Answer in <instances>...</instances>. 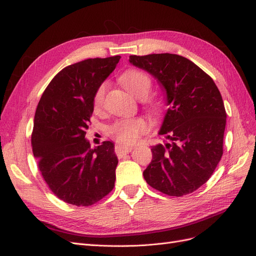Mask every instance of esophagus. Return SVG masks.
<instances>
[{
	"mask_svg": "<svg viewBox=\"0 0 256 256\" xmlns=\"http://www.w3.org/2000/svg\"><path fill=\"white\" fill-rule=\"evenodd\" d=\"M132 146H124V145H118L116 147V154L118 156H124L126 154H129L131 150H132Z\"/></svg>",
	"mask_w": 256,
	"mask_h": 256,
	"instance_id": "obj_1",
	"label": "esophagus"
}]
</instances>
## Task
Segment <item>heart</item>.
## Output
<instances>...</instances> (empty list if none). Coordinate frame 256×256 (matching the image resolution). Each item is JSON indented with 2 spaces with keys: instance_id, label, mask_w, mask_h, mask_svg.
I'll use <instances>...</instances> for the list:
<instances>
[{
  "instance_id": "heart-1",
  "label": "heart",
  "mask_w": 256,
  "mask_h": 256,
  "mask_svg": "<svg viewBox=\"0 0 256 256\" xmlns=\"http://www.w3.org/2000/svg\"><path fill=\"white\" fill-rule=\"evenodd\" d=\"M120 82L125 89L134 96L142 100L148 95L152 88V80L145 73L138 70H127L120 76ZM107 84L102 82L96 89L93 98V107L95 111H98L102 107L104 98ZM149 108L152 112L158 111V104L150 102ZM147 130L146 122L142 118H130L120 120L109 128V134L120 144H131L136 142L138 136Z\"/></svg>"
}]
</instances>
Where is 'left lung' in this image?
<instances>
[{
	"label": "left lung",
	"mask_w": 256,
	"mask_h": 256,
	"mask_svg": "<svg viewBox=\"0 0 256 256\" xmlns=\"http://www.w3.org/2000/svg\"><path fill=\"white\" fill-rule=\"evenodd\" d=\"M152 74L165 91V114L158 134L168 143L152 147L143 176L168 196L188 195L204 185L222 156L226 113L214 80L188 58L176 54L129 57Z\"/></svg>",
	"instance_id": "1"
}]
</instances>
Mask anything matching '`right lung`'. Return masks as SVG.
<instances>
[{
	"mask_svg": "<svg viewBox=\"0 0 256 256\" xmlns=\"http://www.w3.org/2000/svg\"><path fill=\"white\" fill-rule=\"evenodd\" d=\"M120 56L90 58L68 66L52 79L34 113L32 147L50 190L59 199L89 206L113 190L118 160L110 140L91 148L84 138L96 89Z\"/></svg>",
	"mask_w": 256,
	"mask_h": 256,
	"instance_id": "1",
	"label": "right lung"
}]
</instances>
